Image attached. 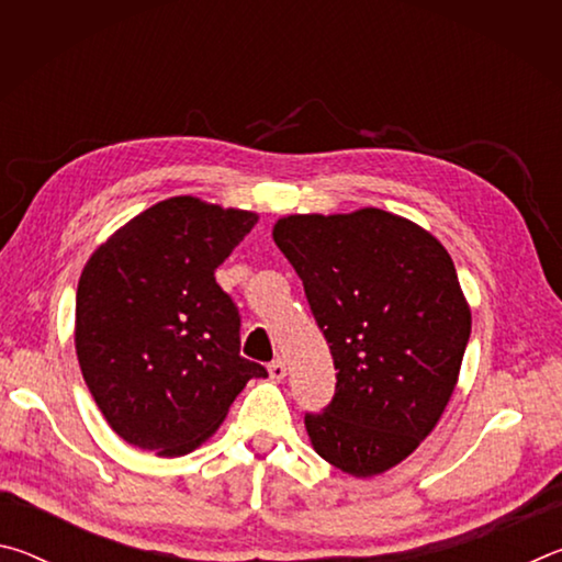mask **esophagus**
<instances>
[{"label":"esophagus","mask_w":562,"mask_h":562,"mask_svg":"<svg viewBox=\"0 0 562 562\" xmlns=\"http://www.w3.org/2000/svg\"><path fill=\"white\" fill-rule=\"evenodd\" d=\"M268 372H270V379H272V382H282V379L288 376V367H284V361H282V359H274V361H270Z\"/></svg>","instance_id":"obj_1"}]
</instances>
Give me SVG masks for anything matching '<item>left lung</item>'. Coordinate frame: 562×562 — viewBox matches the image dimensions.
<instances>
[{"instance_id": "obj_1", "label": "left lung", "mask_w": 562, "mask_h": 562, "mask_svg": "<svg viewBox=\"0 0 562 562\" xmlns=\"http://www.w3.org/2000/svg\"><path fill=\"white\" fill-rule=\"evenodd\" d=\"M272 237L337 369L325 412L304 414L310 441L357 479L384 473L434 431L459 382L471 310L451 255L379 207L288 215Z\"/></svg>"}]
</instances>
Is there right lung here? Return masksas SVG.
Here are the masks:
<instances>
[{
	"label": "right lung",
	"instance_id": "add662e5",
	"mask_svg": "<svg viewBox=\"0 0 562 562\" xmlns=\"http://www.w3.org/2000/svg\"><path fill=\"white\" fill-rule=\"evenodd\" d=\"M258 215L193 195L168 198L99 245L76 290V357L93 402L123 441L183 456L217 431L250 379L240 315L215 270Z\"/></svg>",
	"mask_w": 562,
	"mask_h": 562
}]
</instances>
